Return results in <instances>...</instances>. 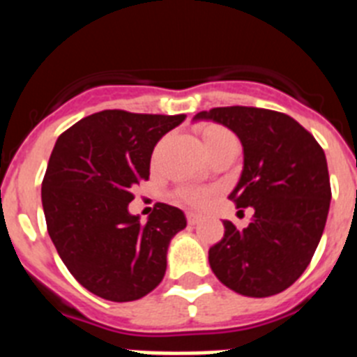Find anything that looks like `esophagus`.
Listing matches in <instances>:
<instances>
[{"label":"esophagus","instance_id":"obj_1","mask_svg":"<svg viewBox=\"0 0 357 357\" xmlns=\"http://www.w3.org/2000/svg\"><path fill=\"white\" fill-rule=\"evenodd\" d=\"M185 216H188L189 225H197V223L202 222V216H200V214H197V213H188Z\"/></svg>","mask_w":357,"mask_h":357}]
</instances>
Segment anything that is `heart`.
<instances>
[{
    "label": "heart",
    "instance_id": "1",
    "mask_svg": "<svg viewBox=\"0 0 357 357\" xmlns=\"http://www.w3.org/2000/svg\"><path fill=\"white\" fill-rule=\"evenodd\" d=\"M202 143H204V148L206 151H211L213 148L223 146V144H238V139L236 135L225 128L223 125H216V123H209L206 127H202ZM178 200L188 204V206L193 207H204L209 202L211 191L209 189H202V188H193V185H188V188L178 189L176 193Z\"/></svg>",
    "mask_w": 357,
    "mask_h": 357
}]
</instances>
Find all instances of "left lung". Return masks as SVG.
<instances>
[{
	"label": "left lung",
	"mask_w": 357,
	"mask_h": 357,
	"mask_svg": "<svg viewBox=\"0 0 357 357\" xmlns=\"http://www.w3.org/2000/svg\"><path fill=\"white\" fill-rule=\"evenodd\" d=\"M213 119L243 144V173L229 200L254 209L248 227L223 222L225 234L209 248L214 275L245 296L284 291L304 273L320 243L331 204L326 153L301 123L277 110L216 107Z\"/></svg>",
	"instance_id": "1"
}]
</instances>
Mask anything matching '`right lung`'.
Segmentation results:
<instances>
[{
	"label": "right lung",
	"instance_id": "obj_1",
	"mask_svg": "<svg viewBox=\"0 0 357 357\" xmlns=\"http://www.w3.org/2000/svg\"><path fill=\"white\" fill-rule=\"evenodd\" d=\"M184 119L102 110L62 132L50 155L43 178L48 234L71 275L105 301H137L162 280L184 213L155 204L139 223L128 204L132 189L150 176L155 144Z\"/></svg>",
	"mask_w": 357,
	"mask_h": 357
}]
</instances>
